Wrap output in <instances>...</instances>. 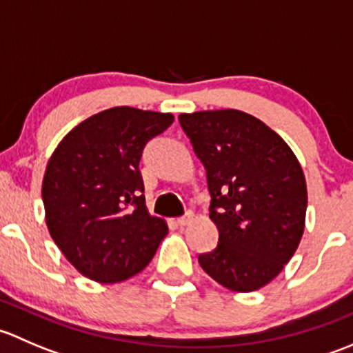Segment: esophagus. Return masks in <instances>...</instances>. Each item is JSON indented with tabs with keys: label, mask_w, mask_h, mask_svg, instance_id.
<instances>
[{
	"label": "esophagus",
	"mask_w": 353,
	"mask_h": 353,
	"mask_svg": "<svg viewBox=\"0 0 353 353\" xmlns=\"http://www.w3.org/2000/svg\"><path fill=\"white\" fill-rule=\"evenodd\" d=\"M191 222H193V213H186V215H184V216L177 219V225H179V227L190 225Z\"/></svg>",
	"instance_id": "obj_1"
}]
</instances>
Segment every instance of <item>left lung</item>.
I'll use <instances>...</instances> for the list:
<instances>
[{
    "mask_svg": "<svg viewBox=\"0 0 353 353\" xmlns=\"http://www.w3.org/2000/svg\"><path fill=\"white\" fill-rule=\"evenodd\" d=\"M206 169L219 245L199 254L206 275L232 292L268 285L297 251L305 227L304 170L282 137L236 109L181 114Z\"/></svg>",
    "mask_w": 353,
    "mask_h": 353,
    "instance_id": "8db88e82",
    "label": "left lung"
}]
</instances>
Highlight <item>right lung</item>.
<instances>
[{
	"instance_id": "obj_1",
	"label": "right lung",
	"mask_w": 353,
	"mask_h": 353,
	"mask_svg": "<svg viewBox=\"0 0 353 353\" xmlns=\"http://www.w3.org/2000/svg\"><path fill=\"white\" fill-rule=\"evenodd\" d=\"M170 112L128 105L81 121L58 143L42 179L46 223L71 265L97 283L140 273L167 236L148 213L143 148L172 124Z\"/></svg>"
}]
</instances>
